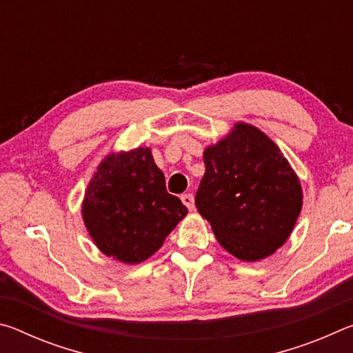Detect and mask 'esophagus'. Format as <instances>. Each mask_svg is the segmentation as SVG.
I'll return each instance as SVG.
<instances>
[{
  "label": "esophagus",
  "mask_w": 353,
  "mask_h": 353,
  "mask_svg": "<svg viewBox=\"0 0 353 353\" xmlns=\"http://www.w3.org/2000/svg\"><path fill=\"white\" fill-rule=\"evenodd\" d=\"M181 199L185 205L188 207V210H194V196L191 193H185L181 196Z\"/></svg>",
  "instance_id": "obj_1"
}]
</instances>
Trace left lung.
Wrapping results in <instances>:
<instances>
[{"label": "left lung", "mask_w": 353, "mask_h": 353, "mask_svg": "<svg viewBox=\"0 0 353 353\" xmlns=\"http://www.w3.org/2000/svg\"><path fill=\"white\" fill-rule=\"evenodd\" d=\"M204 163L194 202L221 246L244 261L276 252L302 208L301 183L280 149L261 130L238 123L205 149Z\"/></svg>", "instance_id": "8db88e82"}]
</instances>
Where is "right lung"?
Wrapping results in <instances>:
<instances>
[{"label": "right lung", "instance_id": "1", "mask_svg": "<svg viewBox=\"0 0 353 353\" xmlns=\"http://www.w3.org/2000/svg\"><path fill=\"white\" fill-rule=\"evenodd\" d=\"M187 213L181 199L166 191L148 148L105 157L82 205L83 223L101 252L129 265L160 249Z\"/></svg>", "mask_w": 353, "mask_h": 353}]
</instances>
